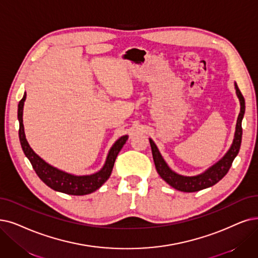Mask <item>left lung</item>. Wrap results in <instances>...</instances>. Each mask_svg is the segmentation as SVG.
<instances>
[{
    "label": "left lung",
    "instance_id": "1",
    "mask_svg": "<svg viewBox=\"0 0 258 258\" xmlns=\"http://www.w3.org/2000/svg\"><path fill=\"white\" fill-rule=\"evenodd\" d=\"M235 88H236L237 96H238L240 101V113L238 115V118H237V125H236L235 138H234L233 144L230 150L226 152L225 156L217 164H215L214 166H212L210 169H208L202 174H199V176H196V177H183L176 172H173L163 160L162 156L156 146V144L153 143L152 140H149L151 150H152V157H153L154 165H156L157 171L161 176V178L164 181H166L173 188L181 191H185V192L198 191V190L213 186V185L219 182L225 174L228 173L229 169L232 166L234 159L236 158L237 154H238L240 149L241 137H242L241 121H242L244 110H245L244 98L241 94V92L236 84H235Z\"/></svg>",
    "mask_w": 258,
    "mask_h": 258
}]
</instances>
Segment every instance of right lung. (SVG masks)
<instances>
[{"mask_svg":"<svg viewBox=\"0 0 258 258\" xmlns=\"http://www.w3.org/2000/svg\"><path fill=\"white\" fill-rule=\"evenodd\" d=\"M26 98L24 94L23 98L19 101L18 105V119L20 123L19 128V138L21 142L22 149L25 156L28 158L29 162L32 163V166L35 169L38 177L42 180L48 187L51 189L64 192L73 196H82L88 195L98 189L110 177L112 168L114 166V162L117 157L118 152L122 148L123 144L128 140V136H123L115 142L114 145L111 148L105 166L102 167L98 172L90 176H73V174L61 171L49 164L44 162L39 156L34 152V150L29 147L28 143L25 139L24 127H23V105Z\"/></svg>","mask_w":258,"mask_h":258,"instance_id":"add662e5","label":"right lung"}]
</instances>
